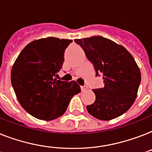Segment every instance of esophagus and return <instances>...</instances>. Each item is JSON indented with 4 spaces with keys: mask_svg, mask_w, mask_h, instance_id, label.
Here are the masks:
<instances>
[{
    "mask_svg": "<svg viewBox=\"0 0 152 152\" xmlns=\"http://www.w3.org/2000/svg\"><path fill=\"white\" fill-rule=\"evenodd\" d=\"M80 88H81V91H84L85 90H87V89H88V87H87V86H81Z\"/></svg>",
    "mask_w": 152,
    "mask_h": 152,
    "instance_id": "34e87169",
    "label": "esophagus"
}]
</instances>
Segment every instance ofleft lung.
Here are the masks:
<instances>
[{"label": "left lung", "mask_w": 152, "mask_h": 152, "mask_svg": "<svg viewBox=\"0 0 152 152\" xmlns=\"http://www.w3.org/2000/svg\"><path fill=\"white\" fill-rule=\"evenodd\" d=\"M93 64L96 76L103 75L104 88L93 89L96 100L87 106L90 115L101 120L119 117L135 101L141 82L140 68L124 47L100 36L76 39Z\"/></svg>", "instance_id": "obj_1"}]
</instances>
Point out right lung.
<instances>
[{"label": "right lung", "instance_id": "obj_1", "mask_svg": "<svg viewBox=\"0 0 152 152\" xmlns=\"http://www.w3.org/2000/svg\"><path fill=\"white\" fill-rule=\"evenodd\" d=\"M72 42L56 37L33 40L20 52L12 66L11 82L17 99L37 119L48 121L60 117L72 96L80 91L75 81L55 78Z\"/></svg>", "mask_w": 152, "mask_h": 152}]
</instances>
